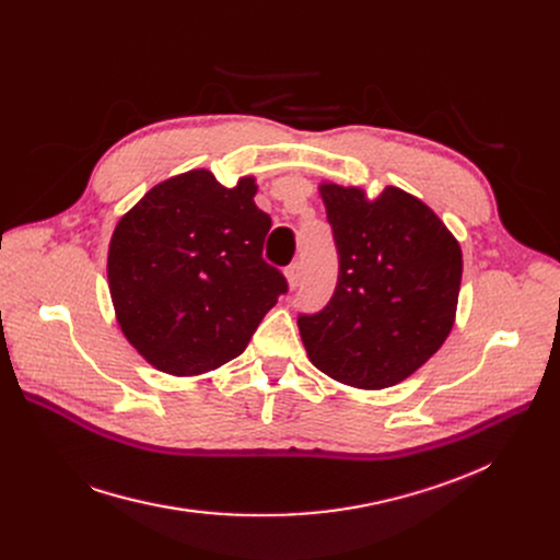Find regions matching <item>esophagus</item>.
<instances>
[{
	"label": "esophagus",
	"instance_id": "1",
	"mask_svg": "<svg viewBox=\"0 0 560 560\" xmlns=\"http://www.w3.org/2000/svg\"><path fill=\"white\" fill-rule=\"evenodd\" d=\"M285 279H288V285L295 290L300 285V281H302V262H292L290 268L285 270Z\"/></svg>",
	"mask_w": 560,
	"mask_h": 560
}]
</instances>
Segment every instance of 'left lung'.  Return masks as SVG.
<instances>
[{"label":"left lung","instance_id":"1","mask_svg":"<svg viewBox=\"0 0 560 560\" xmlns=\"http://www.w3.org/2000/svg\"><path fill=\"white\" fill-rule=\"evenodd\" d=\"M338 249L331 302L298 327L311 363L340 384L381 390L420 370L447 340L463 254L429 206L386 186L319 184Z\"/></svg>","mask_w":560,"mask_h":560}]
</instances>
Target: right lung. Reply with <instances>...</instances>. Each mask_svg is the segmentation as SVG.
Segmentation results:
<instances>
[{
  "label": "right lung",
  "mask_w": 560,
  "mask_h": 560,
  "mask_svg": "<svg viewBox=\"0 0 560 560\" xmlns=\"http://www.w3.org/2000/svg\"><path fill=\"white\" fill-rule=\"evenodd\" d=\"M256 190L254 176L226 188L209 170H190L117 222L106 262L115 317L156 370L197 376L241 357L288 290L260 256L272 220Z\"/></svg>",
  "instance_id": "right-lung-1"
}]
</instances>
